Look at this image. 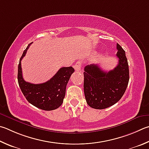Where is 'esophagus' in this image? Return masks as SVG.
Returning <instances> with one entry per match:
<instances>
[{
    "instance_id": "34e87169",
    "label": "esophagus",
    "mask_w": 149,
    "mask_h": 149,
    "mask_svg": "<svg viewBox=\"0 0 149 149\" xmlns=\"http://www.w3.org/2000/svg\"><path fill=\"white\" fill-rule=\"evenodd\" d=\"M81 67V63L80 62H77V63H75L74 66V69L76 70V71H79V70H80Z\"/></svg>"
}]
</instances>
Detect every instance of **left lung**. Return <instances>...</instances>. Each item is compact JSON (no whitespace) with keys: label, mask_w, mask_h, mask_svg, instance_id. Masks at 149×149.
<instances>
[{"label":"left lung","mask_w":149,"mask_h":149,"mask_svg":"<svg viewBox=\"0 0 149 149\" xmlns=\"http://www.w3.org/2000/svg\"><path fill=\"white\" fill-rule=\"evenodd\" d=\"M118 63L109 72L97 64L85 67L84 93L86 103L92 108L103 109L119 101L124 95L129 81V67L125 51L117 44Z\"/></svg>","instance_id":"left-lung-1"}]
</instances>
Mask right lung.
Returning <instances> with one entry per match:
<instances>
[{"mask_svg": "<svg viewBox=\"0 0 149 149\" xmlns=\"http://www.w3.org/2000/svg\"><path fill=\"white\" fill-rule=\"evenodd\" d=\"M31 44H29L24 50L19 60L17 74L19 85L30 104L45 111L56 109L63 103L67 83L75 70L72 66L63 67L51 79L45 83L32 84L25 81L23 77L21 61L25 56Z\"/></svg>", "mask_w": 149, "mask_h": 149, "instance_id": "obj_1", "label": "right lung"}]
</instances>
